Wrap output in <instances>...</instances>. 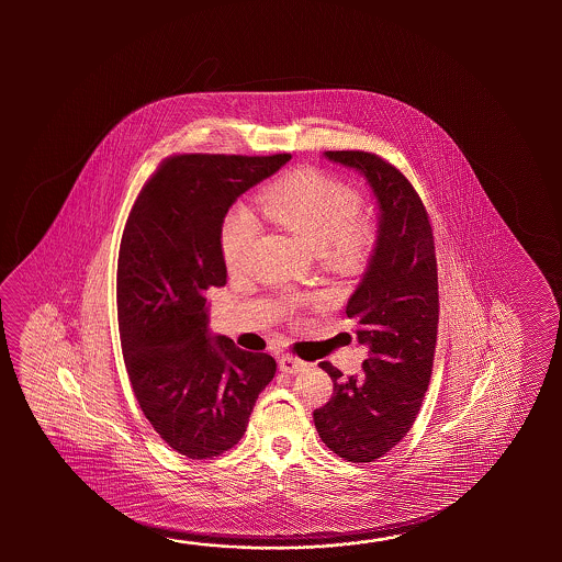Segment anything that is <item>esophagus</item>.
I'll return each mask as SVG.
<instances>
[{"instance_id":"obj_1","label":"esophagus","mask_w":562,"mask_h":562,"mask_svg":"<svg viewBox=\"0 0 562 562\" xmlns=\"http://www.w3.org/2000/svg\"><path fill=\"white\" fill-rule=\"evenodd\" d=\"M307 363L303 359L295 358L291 353H281L279 356V370L285 371V373H299L301 370H305Z\"/></svg>"}]
</instances>
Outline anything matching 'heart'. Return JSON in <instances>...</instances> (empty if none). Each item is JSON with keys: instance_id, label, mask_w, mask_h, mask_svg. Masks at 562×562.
<instances>
[{"instance_id": "1", "label": "heart", "mask_w": 562, "mask_h": 562, "mask_svg": "<svg viewBox=\"0 0 562 562\" xmlns=\"http://www.w3.org/2000/svg\"><path fill=\"white\" fill-rule=\"evenodd\" d=\"M261 203L271 221L315 252L337 261H356L371 247L373 231L356 218L358 192L319 170H301L277 180L265 191ZM257 233L259 223L247 206H235L228 213L221 231V249L231 269L245 261Z\"/></svg>"}]
</instances>
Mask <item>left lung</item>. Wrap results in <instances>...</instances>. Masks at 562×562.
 <instances>
[{"label": "left lung", "mask_w": 562, "mask_h": 562, "mask_svg": "<svg viewBox=\"0 0 562 562\" xmlns=\"http://www.w3.org/2000/svg\"><path fill=\"white\" fill-rule=\"evenodd\" d=\"M323 156L366 179L378 206V235L346 307L368 359L351 378L329 361L319 363L334 395L313 412V422L339 458L373 462L409 431L430 383L438 334L436 249L428 213L397 168L361 150Z\"/></svg>", "instance_id": "1"}]
</instances>
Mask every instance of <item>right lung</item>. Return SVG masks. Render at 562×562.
<instances>
[{
  "instance_id": "right-lung-1",
  "label": "right lung",
  "mask_w": 562,
  "mask_h": 562,
  "mask_svg": "<svg viewBox=\"0 0 562 562\" xmlns=\"http://www.w3.org/2000/svg\"><path fill=\"white\" fill-rule=\"evenodd\" d=\"M291 155L168 158L132 206L119 255L120 341L144 416L179 454H223L247 430L276 359L209 329L213 286L227 283L221 231L243 192Z\"/></svg>"
}]
</instances>
